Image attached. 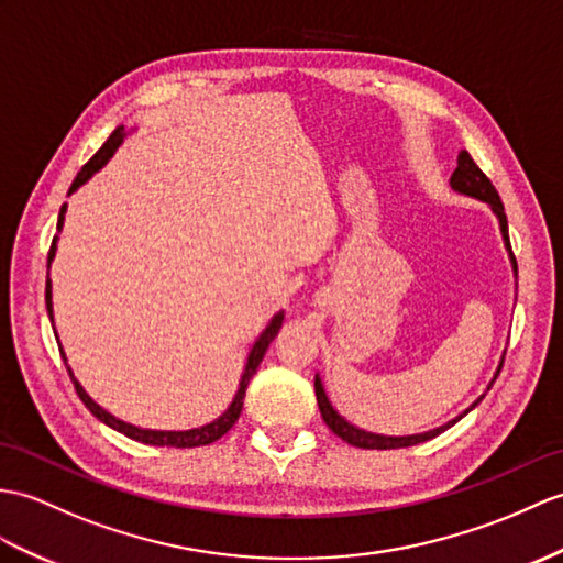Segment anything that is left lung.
I'll return each mask as SVG.
<instances>
[{"mask_svg": "<svg viewBox=\"0 0 563 563\" xmlns=\"http://www.w3.org/2000/svg\"><path fill=\"white\" fill-rule=\"evenodd\" d=\"M451 187H453L455 191L467 194V196H475V199L487 201V203L492 206V211L496 213V218H499V225H501V234H504L506 250H508V254H511V264H514V271H516V276H518V266H516V256H514V252H511V240H508V222H506V213H504V203H501V199H499V191L494 189L492 179H489L485 173H482V169L477 167V163H475L473 158H470L467 151H461V153H459V167H455V173L451 175ZM501 367H504V357H501V362H499V369H496V376H499ZM496 376L492 378V384L496 382ZM492 384H489V388H492ZM313 390H317V402H319V410H321L323 422L329 424V429L333 431V434H338L343 441H347L350 446H357V449H378V451H386V449H405V446H415V443H422V441L434 439V437L441 434V431H446L449 427H453L455 422H459L463 415H467L482 398H485V396L477 398V400L473 402V408L465 410L461 417H455L453 422L443 424V427H439V429L424 431V434H412V437H382V434H372V431L357 429L355 424H350V422L345 420V417L338 415V412L333 410V405L329 402V398H325V390H323V386H321V378H319V376L313 378Z\"/></svg>", "mask_w": 563, "mask_h": 563, "instance_id": "obj_1", "label": "left lung"}]
</instances>
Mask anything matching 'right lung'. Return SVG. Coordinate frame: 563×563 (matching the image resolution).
Listing matches in <instances>:
<instances>
[{"instance_id": "obj_1", "label": "right lung", "mask_w": 563, "mask_h": 563, "mask_svg": "<svg viewBox=\"0 0 563 563\" xmlns=\"http://www.w3.org/2000/svg\"><path fill=\"white\" fill-rule=\"evenodd\" d=\"M122 139H124V126H117L114 132L110 134V139L102 143V148L81 167V173L76 175V179L71 181L69 194L76 191L78 187H81L84 181H88L90 177H93V175L98 173V169L112 158V153H114L117 148H120ZM64 211H67V206H62L59 220H57V230H62V225H64ZM55 250H57V238L52 240V244H49V252H47V271H49L52 258H55ZM47 276H49V273H47ZM45 305H47V313H49V319H52V283H49V278H47V285H45ZM280 325H283V311L276 313V317H273L271 323L266 325V331L256 338V343H254V347H252V352H250V360H246V367H244V374H242L240 388H238V394H234V400L230 402V408H228L225 412H222V415L218 417V420H213L211 424H203V427H199V429H189V431H153V429H139V427H134V424H126V422H122V420H117V417H112L108 410H102L100 405L86 394L84 386L76 382L69 367H67V372H69V376H71V384H74V388H76L78 398L84 400L86 408H88L90 412H93L100 422H104L108 427L120 431V434H124V437H129V439H134V441H141V443H151V446H167V449L206 446V443H213V441H218L222 434H228V431L232 429V424L240 420V412H242V405H244V394H246V386H250V378L256 374L258 364H261V360H264L266 350H268L273 338H276ZM52 329H55V325H52ZM59 352H62V350H59ZM62 360H67V357H64V352H62Z\"/></svg>"}]
</instances>
